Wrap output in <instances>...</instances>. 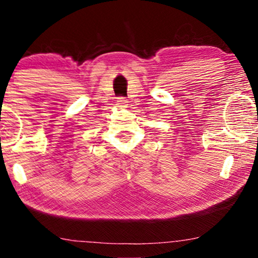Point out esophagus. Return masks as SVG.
Segmentation results:
<instances>
[{
  "label": "esophagus",
  "mask_w": 258,
  "mask_h": 258,
  "mask_svg": "<svg viewBox=\"0 0 258 258\" xmlns=\"http://www.w3.org/2000/svg\"><path fill=\"white\" fill-rule=\"evenodd\" d=\"M117 103V106H120V108H126L127 105H128V100H127L125 97H119L116 100Z\"/></svg>",
  "instance_id": "esophagus-1"
}]
</instances>
